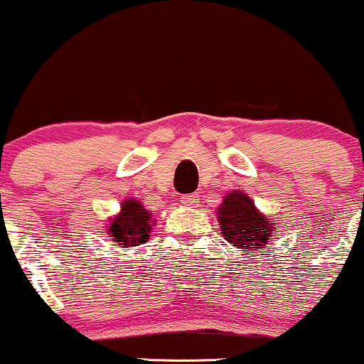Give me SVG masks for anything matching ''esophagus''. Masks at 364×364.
<instances>
[{
  "instance_id": "obj_1",
  "label": "esophagus",
  "mask_w": 364,
  "mask_h": 364,
  "mask_svg": "<svg viewBox=\"0 0 364 364\" xmlns=\"http://www.w3.org/2000/svg\"><path fill=\"white\" fill-rule=\"evenodd\" d=\"M200 195L198 193H191V195H185L183 197V203H185L186 207H197L198 205V200H200Z\"/></svg>"
}]
</instances>
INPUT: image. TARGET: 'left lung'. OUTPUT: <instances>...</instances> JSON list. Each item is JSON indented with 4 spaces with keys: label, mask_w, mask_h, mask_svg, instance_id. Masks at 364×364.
<instances>
[{
    "label": "left lung",
    "mask_w": 364,
    "mask_h": 364,
    "mask_svg": "<svg viewBox=\"0 0 364 364\" xmlns=\"http://www.w3.org/2000/svg\"><path fill=\"white\" fill-rule=\"evenodd\" d=\"M215 213L225 240L233 243L235 249H242L243 254L264 249L277 235L274 223L259 213L254 202L240 190L225 195Z\"/></svg>",
    "instance_id": "1"
}]
</instances>
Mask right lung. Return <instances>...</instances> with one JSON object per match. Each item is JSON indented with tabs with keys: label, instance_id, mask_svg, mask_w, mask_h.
<instances>
[{
	"label": "right lung",
	"instance_id": "obj_1",
	"mask_svg": "<svg viewBox=\"0 0 364 364\" xmlns=\"http://www.w3.org/2000/svg\"><path fill=\"white\" fill-rule=\"evenodd\" d=\"M109 223L107 231L110 242H114V245H121L122 249H131L149 240L154 218L141 202L129 198L121 203V213Z\"/></svg>",
	"mask_w": 364,
	"mask_h": 364
}]
</instances>
